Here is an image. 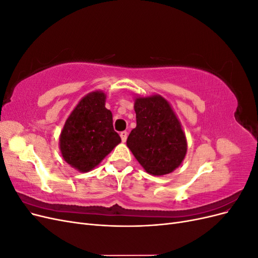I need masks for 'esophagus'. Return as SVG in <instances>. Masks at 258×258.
I'll return each instance as SVG.
<instances>
[{"label":"esophagus","mask_w":258,"mask_h":258,"mask_svg":"<svg viewBox=\"0 0 258 258\" xmlns=\"http://www.w3.org/2000/svg\"><path fill=\"white\" fill-rule=\"evenodd\" d=\"M119 136H120V138H121V141H122V142H126V141H127V137H128L127 131H121Z\"/></svg>","instance_id":"esophagus-1"}]
</instances>
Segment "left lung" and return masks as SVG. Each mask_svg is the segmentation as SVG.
Listing matches in <instances>:
<instances>
[{"instance_id": "8db88e82", "label": "left lung", "mask_w": 258, "mask_h": 258, "mask_svg": "<svg viewBox=\"0 0 258 258\" xmlns=\"http://www.w3.org/2000/svg\"><path fill=\"white\" fill-rule=\"evenodd\" d=\"M137 127L127 146L147 173L165 175L185 158L187 142L181 122L168 101L159 95L135 100Z\"/></svg>"}]
</instances>
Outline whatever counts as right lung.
Here are the masks:
<instances>
[{"mask_svg": "<svg viewBox=\"0 0 258 258\" xmlns=\"http://www.w3.org/2000/svg\"><path fill=\"white\" fill-rule=\"evenodd\" d=\"M106 95L92 91L70 114L59 138L63 159L81 172L102 161L121 140L113 128V115L105 107Z\"/></svg>", "mask_w": 258, "mask_h": 258, "instance_id": "obj_1", "label": "right lung"}]
</instances>
